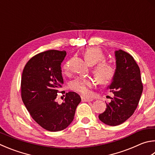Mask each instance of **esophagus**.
Listing matches in <instances>:
<instances>
[{"mask_svg": "<svg viewBox=\"0 0 155 155\" xmlns=\"http://www.w3.org/2000/svg\"><path fill=\"white\" fill-rule=\"evenodd\" d=\"M81 100L82 101H84V102H90V101H92L93 100V97H85V96H81Z\"/></svg>", "mask_w": 155, "mask_h": 155, "instance_id": "esophagus-1", "label": "esophagus"}]
</instances>
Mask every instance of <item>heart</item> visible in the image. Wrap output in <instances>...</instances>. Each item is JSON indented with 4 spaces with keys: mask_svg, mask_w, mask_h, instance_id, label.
<instances>
[{
    "mask_svg": "<svg viewBox=\"0 0 155 155\" xmlns=\"http://www.w3.org/2000/svg\"><path fill=\"white\" fill-rule=\"evenodd\" d=\"M84 58L89 64H97L93 69L95 78L100 84H107L113 79L115 74V68L113 64L104 61L105 55L97 47H89L83 53ZM63 71L66 73L68 70V63L66 62L62 67ZM94 85V81L90 78H77L70 84V89L83 94H88L89 89Z\"/></svg>",
    "mask_w": 155,
    "mask_h": 155,
    "instance_id": "heart-1",
    "label": "heart"
}]
</instances>
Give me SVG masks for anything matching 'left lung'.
<instances>
[{
	"label": "left lung",
	"instance_id": "obj_1",
	"mask_svg": "<svg viewBox=\"0 0 155 155\" xmlns=\"http://www.w3.org/2000/svg\"><path fill=\"white\" fill-rule=\"evenodd\" d=\"M116 70L112 83L108 87L113 93L111 102L99 115L101 121L110 126L122 124L136 110L143 91L138 65L124 51H115Z\"/></svg>",
	"mask_w": 155,
	"mask_h": 155
}]
</instances>
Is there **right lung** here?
Segmentation results:
<instances>
[{
	"instance_id": "add662e5",
	"label": "right lung",
	"mask_w": 155,
	"mask_h": 155,
	"mask_svg": "<svg viewBox=\"0 0 155 155\" xmlns=\"http://www.w3.org/2000/svg\"><path fill=\"white\" fill-rule=\"evenodd\" d=\"M66 55L65 51L58 50L38 53L28 61L22 72V101L32 119L49 131L66 129L81 101L79 95L70 91L61 104L55 102L64 83L61 64Z\"/></svg>"
}]
</instances>
